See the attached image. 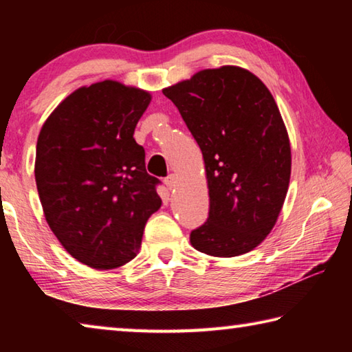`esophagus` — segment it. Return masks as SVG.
<instances>
[{
  "label": "esophagus",
  "mask_w": 352,
  "mask_h": 352,
  "mask_svg": "<svg viewBox=\"0 0 352 352\" xmlns=\"http://www.w3.org/2000/svg\"><path fill=\"white\" fill-rule=\"evenodd\" d=\"M164 184L168 186V189H174L177 186V177L174 174H170L168 178H164Z\"/></svg>",
  "instance_id": "esophagus-1"
}]
</instances>
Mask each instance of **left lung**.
<instances>
[{
  "instance_id": "left-lung-1",
  "label": "left lung",
  "mask_w": 352,
  "mask_h": 352,
  "mask_svg": "<svg viewBox=\"0 0 352 352\" xmlns=\"http://www.w3.org/2000/svg\"><path fill=\"white\" fill-rule=\"evenodd\" d=\"M204 155L210 217L190 245L216 258L252 252L270 234L287 195L289 133L269 88L248 69H201L164 88Z\"/></svg>"
}]
</instances>
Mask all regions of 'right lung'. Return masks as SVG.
Returning a JSON list of instances; mask_svg holds the SVG:
<instances>
[{
    "mask_svg": "<svg viewBox=\"0 0 352 352\" xmlns=\"http://www.w3.org/2000/svg\"><path fill=\"white\" fill-rule=\"evenodd\" d=\"M152 94L118 80L80 87L43 124L35 183L62 247L82 264L111 270L140 252L148 217L162 206L133 133Z\"/></svg>",
    "mask_w": 352,
    "mask_h": 352,
    "instance_id": "obj_1",
    "label": "right lung"
}]
</instances>
